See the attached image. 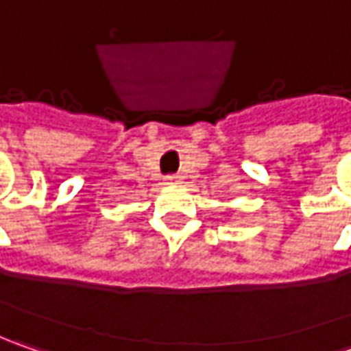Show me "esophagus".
<instances>
[{
	"label": "esophagus",
	"instance_id": "1",
	"mask_svg": "<svg viewBox=\"0 0 351 351\" xmlns=\"http://www.w3.org/2000/svg\"><path fill=\"white\" fill-rule=\"evenodd\" d=\"M178 183H182V176H166V185H178Z\"/></svg>",
	"mask_w": 351,
	"mask_h": 351
}]
</instances>
